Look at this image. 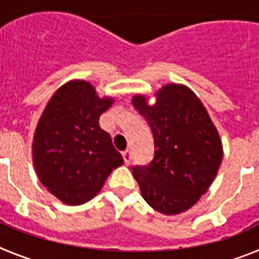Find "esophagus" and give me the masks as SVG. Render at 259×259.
<instances>
[{"mask_svg": "<svg viewBox=\"0 0 259 259\" xmlns=\"http://www.w3.org/2000/svg\"><path fill=\"white\" fill-rule=\"evenodd\" d=\"M122 155L123 159H124V163L130 164V162H131V152H130V150H124V152L122 153Z\"/></svg>", "mask_w": 259, "mask_h": 259, "instance_id": "esophagus-1", "label": "esophagus"}]
</instances>
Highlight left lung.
I'll use <instances>...</instances> for the list:
<instances>
[{
	"label": "left lung",
	"instance_id": "left-lung-1",
	"mask_svg": "<svg viewBox=\"0 0 259 259\" xmlns=\"http://www.w3.org/2000/svg\"><path fill=\"white\" fill-rule=\"evenodd\" d=\"M154 105L135 95L132 105L145 116L154 139V158L134 166L144 200L164 215L191 209L205 194L223 158L221 137L200 98L183 84H167Z\"/></svg>",
	"mask_w": 259,
	"mask_h": 259
}]
</instances>
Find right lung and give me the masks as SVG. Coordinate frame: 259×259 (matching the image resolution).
Listing matches in <instances>:
<instances>
[{"label": "right lung", "instance_id": "1", "mask_svg": "<svg viewBox=\"0 0 259 259\" xmlns=\"http://www.w3.org/2000/svg\"><path fill=\"white\" fill-rule=\"evenodd\" d=\"M114 98L97 96L85 80H71L48 102L36 127L32 157L41 184L67 205L92 200L122 154L98 119Z\"/></svg>", "mask_w": 259, "mask_h": 259}]
</instances>
